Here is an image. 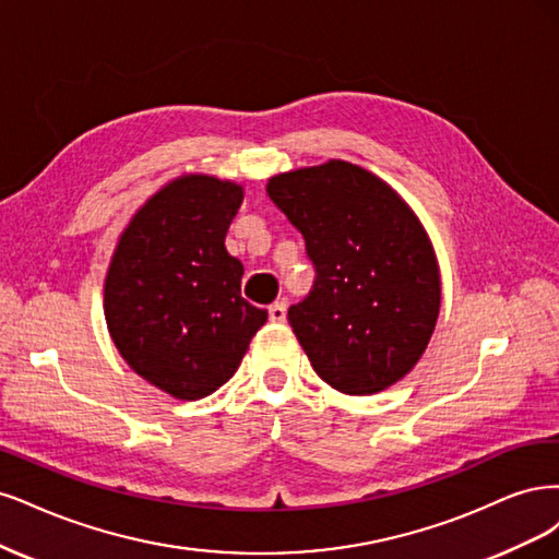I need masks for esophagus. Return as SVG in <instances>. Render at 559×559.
Segmentation results:
<instances>
[{"label":"esophagus","instance_id":"34e87169","mask_svg":"<svg viewBox=\"0 0 559 559\" xmlns=\"http://www.w3.org/2000/svg\"><path fill=\"white\" fill-rule=\"evenodd\" d=\"M285 318H287L285 301H276V304L269 306V320H272V322H285Z\"/></svg>","mask_w":559,"mask_h":559}]
</instances>
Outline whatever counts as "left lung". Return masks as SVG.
Returning a JSON list of instances; mask_svg holds the SVG:
<instances>
[{
  "instance_id": "obj_1",
  "label": "left lung",
  "mask_w": 559,
  "mask_h": 559,
  "mask_svg": "<svg viewBox=\"0 0 559 559\" xmlns=\"http://www.w3.org/2000/svg\"><path fill=\"white\" fill-rule=\"evenodd\" d=\"M266 194L306 241L313 290L287 311L313 371L344 394H376L418 365L441 309V274L420 218L383 178L346 159L269 178Z\"/></svg>"
}]
</instances>
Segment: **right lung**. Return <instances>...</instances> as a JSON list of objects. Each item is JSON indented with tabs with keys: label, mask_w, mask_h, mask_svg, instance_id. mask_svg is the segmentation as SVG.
I'll use <instances>...</instances> for the list:
<instances>
[{
	"label": "right lung",
	"mask_w": 559,
	"mask_h": 559,
	"mask_svg": "<svg viewBox=\"0 0 559 559\" xmlns=\"http://www.w3.org/2000/svg\"><path fill=\"white\" fill-rule=\"evenodd\" d=\"M243 186L186 174L159 188L122 229L104 278V318L118 353L176 400L225 385L266 322L241 297L243 264L225 237Z\"/></svg>",
	"instance_id": "1"
}]
</instances>
